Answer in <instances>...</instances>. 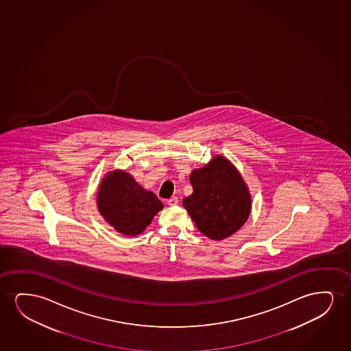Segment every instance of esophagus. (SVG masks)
Instances as JSON below:
<instances>
[{
	"instance_id": "esophagus-1",
	"label": "esophagus",
	"mask_w": 351,
	"mask_h": 351,
	"mask_svg": "<svg viewBox=\"0 0 351 351\" xmlns=\"http://www.w3.org/2000/svg\"><path fill=\"white\" fill-rule=\"evenodd\" d=\"M168 205H170V206H176V205H178V197H170L168 200Z\"/></svg>"
}]
</instances>
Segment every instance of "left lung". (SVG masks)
<instances>
[{
  "instance_id": "8db88e82",
  "label": "left lung",
  "mask_w": 351,
  "mask_h": 351,
  "mask_svg": "<svg viewBox=\"0 0 351 351\" xmlns=\"http://www.w3.org/2000/svg\"><path fill=\"white\" fill-rule=\"evenodd\" d=\"M193 193L183 199L197 229L211 240L221 241L245 224L252 210V197L240 171L224 156H213L191 173Z\"/></svg>"
}]
</instances>
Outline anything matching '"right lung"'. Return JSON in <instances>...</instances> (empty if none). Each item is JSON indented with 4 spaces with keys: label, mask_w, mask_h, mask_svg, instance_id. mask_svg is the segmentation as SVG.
Returning a JSON list of instances; mask_svg holds the SVG:
<instances>
[{
    "label": "right lung",
    "mask_w": 351,
    "mask_h": 351,
    "mask_svg": "<svg viewBox=\"0 0 351 351\" xmlns=\"http://www.w3.org/2000/svg\"><path fill=\"white\" fill-rule=\"evenodd\" d=\"M97 207L104 221L117 232L136 236L151 224L164 205L125 170L106 173L97 192Z\"/></svg>",
    "instance_id": "obj_1"
}]
</instances>
